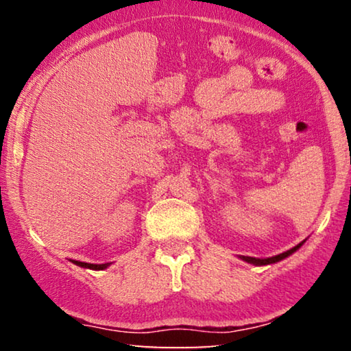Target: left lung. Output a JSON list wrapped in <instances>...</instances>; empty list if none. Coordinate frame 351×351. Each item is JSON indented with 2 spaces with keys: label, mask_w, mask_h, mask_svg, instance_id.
Returning a JSON list of instances; mask_svg holds the SVG:
<instances>
[{
  "label": "left lung",
  "mask_w": 351,
  "mask_h": 351,
  "mask_svg": "<svg viewBox=\"0 0 351 351\" xmlns=\"http://www.w3.org/2000/svg\"><path fill=\"white\" fill-rule=\"evenodd\" d=\"M304 243H305V240L302 241V243H299V245H297V246L291 247L289 251H287V252H282V254H278V255H274V257H268V258H255V257H246V255H239V258H240V260H243V261H246V263L255 265V266L272 265V263H277V261H280V260H283V258L289 257V255H293V254L297 251V249H299L302 245H304Z\"/></svg>",
  "instance_id": "obj_1"
}]
</instances>
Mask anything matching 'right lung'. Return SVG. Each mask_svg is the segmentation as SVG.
Wrapping results in <instances>:
<instances>
[{
  "label": "right lung",
  "mask_w": 351,
  "mask_h": 351,
  "mask_svg": "<svg viewBox=\"0 0 351 351\" xmlns=\"http://www.w3.org/2000/svg\"><path fill=\"white\" fill-rule=\"evenodd\" d=\"M73 263L80 266V268H88V269H94V271H102V269H106L111 263H104V265H94V263H85V261H77V260H73Z\"/></svg>",
  "instance_id": "1"
}]
</instances>
